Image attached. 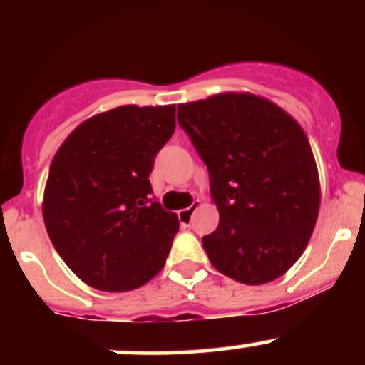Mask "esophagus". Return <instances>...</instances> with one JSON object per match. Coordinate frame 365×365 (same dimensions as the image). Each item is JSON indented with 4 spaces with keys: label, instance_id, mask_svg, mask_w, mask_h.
Masks as SVG:
<instances>
[{
    "label": "esophagus",
    "instance_id": "1",
    "mask_svg": "<svg viewBox=\"0 0 365 365\" xmlns=\"http://www.w3.org/2000/svg\"><path fill=\"white\" fill-rule=\"evenodd\" d=\"M199 207H200L199 200H194V202H192L190 206L185 207V209H182V211H178L180 225H182V226H190V223H192V216H194V212H195Z\"/></svg>",
    "mask_w": 365,
    "mask_h": 365
}]
</instances>
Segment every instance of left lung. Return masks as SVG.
Masks as SVG:
<instances>
[{"instance_id":"obj_1","label":"left lung","mask_w":365,"mask_h":365,"mask_svg":"<svg viewBox=\"0 0 365 365\" xmlns=\"http://www.w3.org/2000/svg\"><path fill=\"white\" fill-rule=\"evenodd\" d=\"M206 163L220 223L202 238L220 273L264 284L299 261L319 212L316 159L302 127L269 99L223 92L178 104Z\"/></svg>"}]
</instances>
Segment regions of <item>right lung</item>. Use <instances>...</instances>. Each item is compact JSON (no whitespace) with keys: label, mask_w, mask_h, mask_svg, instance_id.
Here are the masks:
<instances>
[{"label":"right lung","mask_w":365,"mask_h":365,"mask_svg":"<svg viewBox=\"0 0 365 365\" xmlns=\"http://www.w3.org/2000/svg\"><path fill=\"white\" fill-rule=\"evenodd\" d=\"M173 132L175 104H128L83 121L54 154L44 225L60 257L89 287L135 290L165 266L180 223L150 199L149 175Z\"/></svg>","instance_id":"add662e5"}]
</instances>
